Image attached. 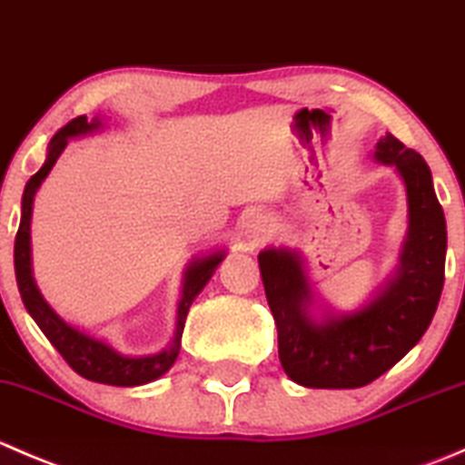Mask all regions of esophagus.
I'll list each match as a JSON object with an SVG mask.
<instances>
[{"instance_id": "1", "label": "esophagus", "mask_w": 465, "mask_h": 465, "mask_svg": "<svg viewBox=\"0 0 465 465\" xmlns=\"http://www.w3.org/2000/svg\"><path fill=\"white\" fill-rule=\"evenodd\" d=\"M245 233H247V238H250L252 242H256V245H259V242H262V241H267V238H270V233H272L270 218H267V215H261V213L252 215V218L247 220Z\"/></svg>"}]
</instances>
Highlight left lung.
Segmentation results:
<instances>
[{
	"instance_id": "8db88e82",
	"label": "left lung",
	"mask_w": 465,
	"mask_h": 465,
	"mask_svg": "<svg viewBox=\"0 0 465 465\" xmlns=\"http://www.w3.org/2000/svg\"><path fill=\"white\" fill-rule=\"evenodd\" d=\"M376 159L396 166L405 180L410 233L396 279L371 303L349 315L312 320V292L299 256L274 247L259 254L281 364L303 387L355 389L373 382L423 337L439 306L448 232L432 173L416 150L393 134L380 139Z\"/></svg>"
}]
</instances>
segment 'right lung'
Segmentation results:
<instances>
[{"label": "right lung", "instance_id": "obj_1", "mask_svg": "<svg viewBox=\"0 0 465 465\" xmlns=\"http://www.w3.org/2000/svg\"><path fill=\"white\" fill-rule=\"evenodd\" d=\"M96 128H101V121L87 119L85 114L76 116V119L69 121L67 125H63V128L54 134V139H51L49 154H46L45 166H42L40 171L26 182L25 198H22V220L15 236L17 288H20L22 302H25L29 315L35 320L37 326H40V331L46 335V340L55 346V351L63 355L64 362H67L78 376L92 380V382L112 384V387H137V384L153 382V380L163 376V373L175 364L177 353H180L182 332H184L186 312H189L195 294L204 288L206 281L211 279V274H213L215 267H218V262L223 261V252L204 256V259L195 261L193 265L186 270L182 302H180V308H177L175 340H173V344L168 346V349H163L162 353L148 355V358H125V355L116 353L114 349H110L105 341L94 340V337L76 331V328H72L69 323L60 320V317L51 311L49 303L42 299L40 290L35 288V281H33L31 276L29 227H31L33 198H35L37 186H40L42 180L49 175L55 159L60 157V153H63L64 145H67V139L81 137V134L92 133V130Z\"/></svg>", "mask_w": 465, "mask_h": 465}]
</instances>
